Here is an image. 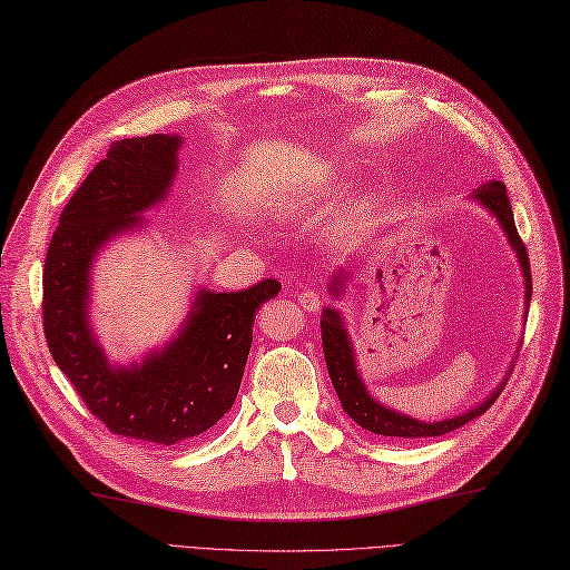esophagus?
Here are the masks:
<instances>
[{
    "label": "esophagus",
    "instance_id": "34e87169",
    "mask_svg": "<svg viewBox=\"0 0 570 570\" xmlns=\"http://www.w3.org/2000/svg\"><path fill=\"white\" fill-rule=\"evenodd\" d=\"M299 302H302V306H304V309L306 312H316L318 309V306H321V295H318V292H312V289H306V292H302V295H299Z\"/></svg>",
    "mask_w": 570,
    "mask_h": 570
}]
</instances>
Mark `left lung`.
Listing matches in <instances>:
<instances>
[{
  "mask_svg": "<svg viewBox=\"0 0 570 570\" xmlns=\"http://www.w3.org/2000/svg\"><path fill=\"white\" fill-rule=\"evenodd\" d=\"M476 202L482 206H487L491 213L497 215L501 227L509 235L511 247L515 249L520 266H522V275H525V299L530 306V297H532V273H530V256H528V247L522 244L515 223H513V210H511V198L505 194L503 181H489L484 187L476 189L472 194ZM333 292L341 289V281H333ZM321 341H323V355H326V366L328 374L333 381V389L341 397L343 410L355 420L362 429L372 434H381V436H395V439H426V436H443L449 432H455L463 424L472 422L474 417H480L499 397L501 389L497 393H491V397H487L480 407H474L460 417L453 420H443V422H417L410 420L405 414H397L389 407H383L381 403L366 393V389L362 386V379L357 374L355 366V357H352V347H350V337L345 333L343 318L335 309H323L321 316Z\"/></svg>",
  "mask_w": 570,
  "mask_h": 570,
  "instance_id": "8db88e82",
  "label": "left lung"
}]
</instances>
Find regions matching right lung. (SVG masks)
<instances>
[{"instance_id":"1","label":"right lung","mask_w":570,"mask_h":570,"mask_svg":"<svg viewBox=\"0 0 570 570\" xmlns=\"http://www.w3.org/2000/svg\"><path fill=\"white\" fill-rule=\"evenodd\" d=\"M179 144L167 134L115 141L61 210L42 268V331L52 360L112 434L158 445L208 432L233 407L254 316L281 292L268 278L242 292H202L160 355L131 368L107 364L86 321L90 261L167 194Z\"/></svg>"}]
</instances>
